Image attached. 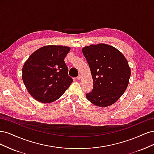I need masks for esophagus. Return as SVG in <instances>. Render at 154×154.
<instances>
[{
    "mask_svg": "<svg viewBox=\"0 0 154 154\" xmlns=\"http://www.w3.org/2000/svg\"><path fill=\"white\" fill-rule=\"evenodd\" d=\"M82 77V75H81V74H80V75H79L78 77H77V80H81Z\"/></svg>",
    "mask_w": 154,
    "mask_h": 154,
    "instance_id": "obj_1",
    "label": "esophagus"
}]
</instances>
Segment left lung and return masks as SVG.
<instances>
[{
    "label": "left lung",
    "instance_id": "left-lung-1",
    "mask_svg": "<svg viewBox=\"0 0 154 154\" xmlns=\"http://www.w3.org/2000/svg\"><path fill=\"white\" fill-rule=\"evenodd\" d=\"M93 81V89L86 94L88 100L101 107L115 103L125 91L131 68L125 57L109 45L99 43L82 49Z\"/></svg>",
    "mask_w": 154,
    "mask_h": 154
}]
</instances>
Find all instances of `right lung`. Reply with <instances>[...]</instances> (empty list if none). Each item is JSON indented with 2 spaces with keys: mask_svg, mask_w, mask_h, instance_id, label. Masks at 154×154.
Here are the masks:
<instances>
[{
  "mask_svg": "<svg viewBox=\"0 0 154 154\" xmlns=\"http://www.w3.org/2000/svg\"><path fill=\"white\" fill-rule=\"evenodd\" d=\"M68 47L47 45L29 56L22 68V80L29 94L37 101L51 103L60 98L73 79L68 74L64 59Z\"/></svg>",
  "mask_w": 154,
  "mask_h": 154,
  "instance_id": "add662e5",
  "label": "right lung"
}]
</instances>
